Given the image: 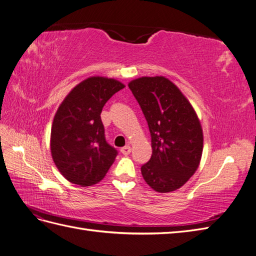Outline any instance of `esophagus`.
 <instances>
[{"label": "esophagus", "instance_id": "esophagus-1", "mask_svg": "<svg viewBox=\"0 0 256 256\" xmlns=\"http://www.w3.org/2000/svg\"><path fill=\"white\" fill-rule=\"evenodd\" d=\"M120 152L122 154H125V156H127V154H129L131 152V147L130 146H124V147H122Z\"/></svg>", "mask_w": 256, "mask_h": 256}]
</instances>
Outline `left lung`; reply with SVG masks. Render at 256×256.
<instances>
[{"mask_svg":"<svg viewBox=\"0 0 256 256\" xmlns=\"http://www.w3.org/2000/svg\"><path fill=\"white\" fill-rule=\"evenodd\" d=\"M128 86L152 136V157L141 168L144 180L160 193L180 189L196 173L202 158L203 129L194 109L166 76H142Z\"/></svg>","mask_w":256,"mask_h":256,"instance_id":"8db88e82","label":"left lung"}]
</instances>
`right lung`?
<instances>
[{
    "label": "right lung",
    "mask_w": 256,
    "mask_h": 256,
    "mask_svg": "<svg viewBox=\"0 0 256 256\" xmlns=\"http://www.w3.org/2000/svg\"><path fill=\"white\" fill-rule=\"evenodd\" d=\"M122 82L90 76L70 90L54 115L51 154L60 174L72 184L88 187L99 182L118 156L104 138L100 113Z\"/></svg>",
    "instance_id": "right-lung-1"
}]
</instances>
